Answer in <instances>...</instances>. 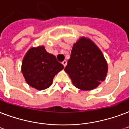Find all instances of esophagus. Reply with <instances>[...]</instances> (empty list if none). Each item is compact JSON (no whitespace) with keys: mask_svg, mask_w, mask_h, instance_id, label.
I'll return each mask as SVG.
<instances>
[{"mask_svg":"<svg viewBox=\"0 0 129 129\" xmlns=\"http://www.w3.org/2000/svg\"><path fill=\"white\" fill-rule=\"evenodd\" d=\"M62 64H63V66L65 67L66 66H67V62L66 61V60H64V61H62Z\"/></svg>","mask_w":129,"mask_h":129,"instance_id":"34e87169","label":"esophagus"}]
</instances>
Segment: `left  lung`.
<instances>
[{
    "label": "left lung",
    "mask_w": 129,
    "mask_h": 129,
    "mask_svg": "<svg viewBox=\"0 0 129 129\" xmlns=\"http://www.w3.org/2000/svg\"><path fill=\"white\" fill-rule=\"evenodd\" d=\"M108 63L102 52L88 38L81 37L73 46L64 71L72 83L81 90L95 89L105 80Z\"/></svg>",
    "instance_id": "left-lung-1"
}]
</instances>
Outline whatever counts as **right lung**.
I'll return each mask as SVG.
<instances>
[{
  "label": "right lung",
  "mask_w": 129,
  "mask_h": 129,
  "mask_svg": "<svg viewBox=\"0 0 129 129\" xmlns=\"http://www.w3.org/2000/svg\"><path fill=\"white\" fill-rule=\"evenodd\" d=\"M63 69L55 56L48 53L44 46L31 47L22 60L21 73L25 80L38 90L48 88L54 76Z\"/></svg>",
  "instance_id": "add662e5"
}]
</instances>
